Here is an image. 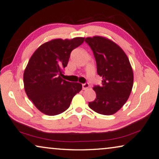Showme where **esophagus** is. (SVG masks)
<instances>
[{
    "label": "esophagus",
    "instance_id": "1",
    "mask_svg": "<svg viewBox=\"0 0 159 159\" xmlns=\"http://www.w3.org/2000/svg\"><path fill=\"white\" fill-rule=\"evenodd\" d=\"M89 84H88V83H85V84H82V89H84V90L88 89V88H89Z\"/></svg>",
    "mask_w": 159,
    "mask_h": 159
}]
</instances>
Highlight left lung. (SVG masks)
Listing matches in <instances>:
<instances>
[{"mask_svg":"<svg viewBox=\"0 0 159 159\" xmlns=\"http://www.w3.org/2000/svg\"><path fill=\"white\" fill-rule=\"evenodd\" d=\"M93 51L101 86H94L96 99L89 102L90 109L104 115L118 111L127 101L134 84V73L124 51L113 41L102 36L85 38Z\"/></svg>","mask_w":159,"mask_h":159,"instance_id":"obj_1","label":"left lung"}]
</instances>
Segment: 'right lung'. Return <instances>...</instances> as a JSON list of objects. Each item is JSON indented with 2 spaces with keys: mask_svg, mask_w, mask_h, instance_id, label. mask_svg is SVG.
Wrapping results in <instances>:
<instances>
[{
  "mask_svg": "<svg viewBox=\"0 0 159 159\" xmlns=\"http://www.w3.org/2000/svg\"><path fill=\"white\" fill-rule=\"evenodd\" d=\"M84 38L53 39L41 45L29 60L23 74L25 93L38 110L48 116L60 114L69 108L82 84L63 80L72 50Z\"/></svg>",
  "mask_w": 159,
  "mask_h": 159,
  "instance_id": "add662e5",
  "label": "right lung"
}]
</instances>
